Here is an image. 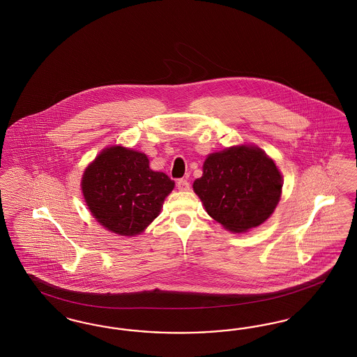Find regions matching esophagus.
Returning <instances> with one entry per match:
<instances>
[{"instance_id":"esophagus-1","label":"esophagus","mask_w":357,"mask_h":357,"mask_svg":"<svg viewBox=\"0 0 357 357\" xmlns=\"http://www.w3.org/2000/svg\"><path fill=\"white\" fill-rule=\"evenodd\" d=\"M176 187L179 191H187V190H190V183L187 179H178Z\"/></svg>"}]
</instances>
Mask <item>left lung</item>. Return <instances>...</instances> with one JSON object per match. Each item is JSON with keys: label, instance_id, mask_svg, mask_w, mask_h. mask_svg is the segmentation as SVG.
<instances>
[{"label": "left lung", "instance_id": "obj_1", "mask_svg": "<svg viewBox=\"0 0 357 357\" xmlns=\"http://www.w3.org/2000/svg\"><path fill=\"white\" fill-rule=\"evenodd\" d=\"M282 185L270 158L254 146H239L210 154L192 187L216 222L232 232H245L270 218Z\"/></svg>", "mask_w": 357, "mask_h": 357}]
</instances>
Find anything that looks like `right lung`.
Here are the masks:
<instances>
[{
  "mask_svg": "<svg viewBox=\"0 0 357 357\" xmlns=\"http://www.w3.org/2000/svg\"><path fill=\"white\" fill-rule=\"evenodd\" d=\"M174 185L165 172L149 167L144 154L121 146L103 150L82 178L91 214L123 236L141 234L157 218Z\"/></svg>",
  "mask_w": 357,
  "mask_h": 357,
  "instance_id": "obj_1",
  "label": "right lung"
}]
</instances>
